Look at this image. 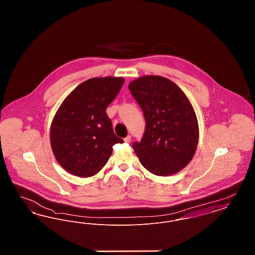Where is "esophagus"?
<instances>
[{"label": "esophagus", "mask_w": 255, "mask_h": 255, "mask_svg": "<svg viewBox=\"0 0 255 255\" xmlns=\"http://www.w3.org/2000/svg\"><path fill=\"white\" fill-rule=\"evenodd\" d=\"M124 141H125L126 143H130V142H131V135L126 136V137L124 138Z\"/></svg>", "instance_id": "1"}]
</instances>
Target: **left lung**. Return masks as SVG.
Segmentation results:
<instances>
[{
    "label": "left lung",
    "mask_w": 255,
    "mask_h": 255,
    "mask_svg": "<svg viewBox=\"0 0 255 255\" xmlns=\"http://www.w3.org/2000/svg\"><path fill=\"white\" fill-rule=\"evenodd\" d=\"M129 90L143 112L145 130L133 143L140 163L157 176H170L193 158L199 128L194 110L182 90L158 75L142 76Z\"/></svg>",
    "instance_id": "left-lung-1"
}]
</instances>
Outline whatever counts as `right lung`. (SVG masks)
Here are the masks:
<instances>
[{
  "instance_id": "obj_1",
  "label": "right lung",
  "mask_w": 255,
  "mask_h": 255,
  "mask_svg": "<svg viewBox=\"0 0 255 255\" xmlns=\"http://www.w3.org/2000/svg\"><path fill=\"white\" fill-rule=\"evenodd\" d=\"M122 77H96L77 86L63 101L50 129V144L61 166L92 177L107 163L113 146L122 143L106 109L120 93Z\"/></svg>"
}]
</instances>
